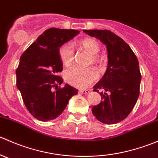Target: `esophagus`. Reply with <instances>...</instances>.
Segmentation results:
<instances>
[{"label":"esophagus","instance_id":"esophagus-1","mask_svg":"<svg viewBox=\"0 0 158 158\" xmlns=\"http://www.w3.org/2000/svg\"><path fill=\"white\" fill-rule=\"evenodd\" d=\"M79 92H81V93H82V94H88L89 92V91L87 90V89H79Z\"/></svg>","mask_w":158,"mask_h":158}]
</instances>
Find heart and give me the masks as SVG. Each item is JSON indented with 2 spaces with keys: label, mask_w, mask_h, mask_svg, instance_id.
I'll use <instances>...</instances> for the list:
<instances>
[{
  "label": "heart",
  "mask_w": 158,
  "mask_h": 158,
  "mask_svg": "<svg viewBox=\"0 0 158 158\" xmlns=\"http://www.w3.org/2000/svg\"><path fill=\"white\" fill-rule=\"evenodd\" d=\"M79 47L91 54V63L95 64H100L102 63V58L98 54L100 51V45L95 40L85 38L79 43ZM59 56L64 66H70L75 58L74 49L72 44L69 43L63 44L59 49ZM64 77L70 85L78 88H85L97 80L98 73L94 67L83 69L74 66L66 70Z\"/></svg>",
  "instance_id": "heart-1"
}]
</instances>
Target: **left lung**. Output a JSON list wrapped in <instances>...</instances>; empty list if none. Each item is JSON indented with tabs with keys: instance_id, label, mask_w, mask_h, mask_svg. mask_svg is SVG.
Returning a JSON list of instances; mask_svg holds the SVG:
<instances>
[{
	"instance_id": "8db88e82",
	"label": "left lung",
	"mask_w": 158,
	"mask_h": 158,
	"mask_svg": "<svg viewBox=\"0 0 158 158\" xmlns=\"http://www.w3.org/2000/svg\"><path fill=\"white\" fill-rule=\"evenodd\" d=\"M85 33L106 44L108 67L93 91L104 89L101 102L92 107L97 120L104 124H115L128 117L140 94L141 75L135 54L123 40L108 30H85Z\"/></svg>"
}]
</instances>
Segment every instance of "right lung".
<instances>
[{"instance_id":"add662e5","label":"right lung","mask_w":158,"mask_h":158,"mask_svg":"<svg viewBox=\"0 0 158 158\" xmlns=\"http://www.w3.org/2000/svg\"><path fill=\"white\" fill-rule=\"evenodd\" d=\"M79 30L49 28L23 52L16 70L17 87L25 106L35 118L42 122L54 120L63 113L78 89L63 82L59 73L63 63L59 49L73 39Z\"/></svg>"}]
</instances>
